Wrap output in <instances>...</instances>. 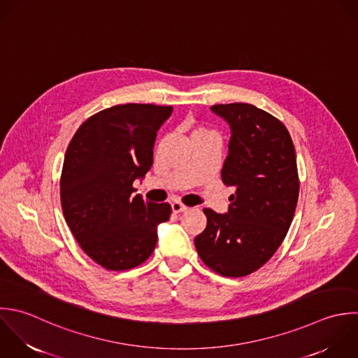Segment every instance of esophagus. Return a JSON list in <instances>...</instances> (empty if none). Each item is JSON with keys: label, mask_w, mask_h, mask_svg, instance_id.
I'll return each mask as SVG.
<instances>
[{"label": "esophagus", "mask_w": 358, "mask_h": 358, "mask_svg": "<svg viewBox=\"0 0 358 358\" xmlns=\"http://www.w3.org/2000/svg\"><path fill=\"white\" fill-rule=\"evenodd\" d=\"M187 209H188V206L182 205V203L178 202V201H176V202L171 203V210H173V213H181V212H185Z\"/></svg>", "instance_id": "1"}]
</instances>
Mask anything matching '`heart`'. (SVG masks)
I'll return each instance as SVG.
<instances>
[{
  "label": "heart",
  "mask_w": 358,
  "mask_h": 358,
  "mask_svg": "<svg viewBox=\"0 0 358 358\" xmlns=\"http://www.w3.org/2000/svg\"><path fill=\"white\" fill-rule=\"evenodd\" d=\"M209 135H215V134L202 125L194 127L192 132H191V138H202V136H209Z\"/></svg>",
  "instance_id": "obj_1"
}]
</instances>
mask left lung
I'll list each match as a JSON object with an SVG mask.
<instances>
[{
  "mask_svg": "<svg viewBox=\"0 0 358 358\" xmlns=\"http://www.w3.org/2000/svg\"><path fill=\"white\" fill-rule=\"evenodd\" d=\"M231 128L222 180L236 188L224 215L205 208L198 255L222 276L241 278L264 266L282 245L294 217L300 180L287 128L248 103L215 104Z\"/></svg>",
  "mask_w": 358,
  "mask_h": 358,
  "instance_id": "1",
  "label": "left lung"
}]
</instances>
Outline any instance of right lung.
<instances>
[{"instance_id": "obj_1", "label": "right lung", "mask_w": 358, "mask_h": 358, "mask_svg": "<svg viewBox=\"0 0 358 358\" xmlns=\"http://www.w3.org/2000/svg\"><path fill=\"white\" fill-rule=\"evenodd\" d=\"M171 106L118 104L89 117L71 139L59 180L66 224L85 254L108 271L143 264L157 243L169 203L132 196L153 163V146Z\"/></svg>"}]
</instances>
